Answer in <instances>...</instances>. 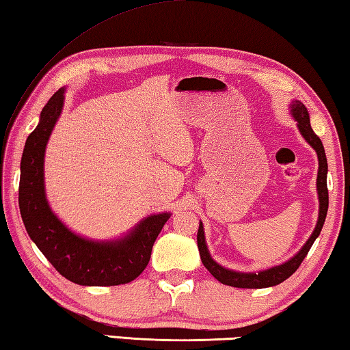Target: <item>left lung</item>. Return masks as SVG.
<instances>
[{"instance_id": "left-lung-1", "label": "left lung", "mask_w": 350, "mask_h": 350, "mask_svg": "<svg viewBox=\"0 0 350 350\" xmlns=\"http://www.w3.org/2000/svg\"><path fill=\"white\" fill-rule=\"evenodd\" d=\"M290 112L293 115V118L297 121L299 132L302 133L305 141L310 144L314 150H316L317 157H319V173H317L319 220L316 224V229H314L311 237L308 238V241L305 243L304 247L300 249L299 253H296L290 261L276 267H271V269L258 271V273H241V271L224 269V267L217 264L214 259L211 258L206 241H204V229L200 221V226H198V232H197V245H198V252H200L202 262L209 270L211 275L217 280H220V282L224 285L237 286V288H267V286H275L280 282H284V280L288 279L293 273L299 269L300 264H302L305 256L308 255V252L311 249V245L320 235L321 228H323L325 224L326 214H327V204H329V196H327V185H326L327 161H326L323 144H321L319 136L314 133V130L310 124V113H308L302 101L299 100L291 101Z\"/></svg>"}]
</instances>
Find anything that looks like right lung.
<instances>
[{"label":"right lung","instance_id":"obj_1","mask_svg":"<svg viewBox=\"0 0 350 350\" xmlns=\"http://www.w3.org/2000/svg\"><path fill=\"white\" fill-rule=\"evenodd\" d=\"M64 100L65 88H60L48 100L38 127L25 141L19 179V211L25 230L54 269L71 282L85 286L129 284L147 267L156 238L171 214L144 218L127 235L111 241L80 237L59 220L45 196L44 157Z\"/></svg>","mask_w":350,"mask_h":350}]
</instances>
